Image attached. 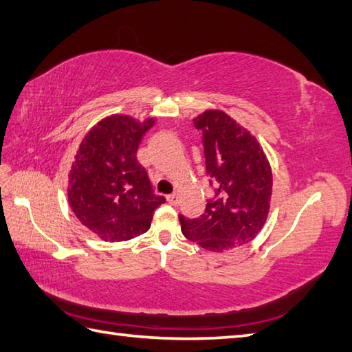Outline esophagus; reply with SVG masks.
<instances>
[{
	"instance_id": "34e87169",
	"label": "esophagus",
	"mask_w": 352,
	"mask_h": 352,
	"mask_svg": "<svg viewBox=\"0 0 352 352\" xmlns=\"http://www.w3.org/2000/svg\"><path fill=\"white\" fill-rule=\"evenodd\" d=\"M168 203L172 206H177L178 204V195L177 193H172V195H168Z\"/></svg>"
}]
</instances>
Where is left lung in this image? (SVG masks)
<instances>
[{"instance_id": "1", "label": "left lung", "mask_w": 352, "mask_h": 352, "mask_svg": "<svg viewBox=\"0 0 352 352\" xmlns=\"http://www.w3.org/2000/svg\"><path fill=\"white\" fill-rule=\"evenodd\" d=\"M203 136L212 197L204 213L180 214L183 234L203 248L222 252L251 242L263 227L272 195L271 166L258 142L221 110L193 121Z\"/></svg>"}]
</instances>
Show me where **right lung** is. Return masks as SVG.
<instances>
[{
	"instance_id": "add662e5",
	"label": "right lung",
	"mask_w": 352,
	"mask_h": 352,
	"mask_svg": "<svg viewBox=\"0 0 352 352\" xmlns=\"http://www.w3.org/2000/svg\"><path fill=\"white\" fill-rule=\"evenodd\" d=\"M153 119L139 124L130 116L104 119L86 134L69 172L72 212L106 242L136 237L151 227L155 208L166 203L155 195L136 153Z\"/></svg>"
}]
</instances>
